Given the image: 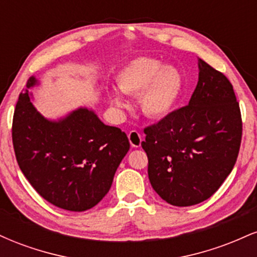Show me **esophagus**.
<instances>
[{"instance_id":"1","label":"esophagus","mask_w":257,"mask_h":257,"mask_svg":"<svg viewBox=\"0 0 257 257\" xmlns=\"http://www.w3.org/2000/svg\"><path fill=\"white\" fill-rule=\"evenodd\" d=\"M129 143L133 147H140L141 141H143V137L138 131H131L128 134Z\"/></svg>"}]
</instances>
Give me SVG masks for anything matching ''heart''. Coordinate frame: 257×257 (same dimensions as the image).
Returning <instances> with one entry per match:
<instances>
[{"label": "heart", "mask_w": 257, "mask_h": 257, "mask_svg": "<svg viewBox=\"0 0 257 257\" xmlns=\"http://www.w3.org/2000/svg\"><path fill=\"white\" fill-rule=\"evenodd\" d=\"M117 84L123 93L139 95L141 110L150 118H163L173 111L182 91V76L178 69L164 66L157 59L140 57L118 72ZM111 101L124 107L126 101L118 90L110 93Z\"/></svg>", "instance_id": "heart-1"}]
</instances>
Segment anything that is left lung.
Masks as SVG:
<instances>
[{
    "instance_id": "1",
    "label": "left lung",
    "mask_w": 257,
    "mask_h": 257,
    "mask_svg": "<svg viewBox=\"0 0 257 257\" xmlns=\"http://www.w3.org/2000/svg\"><path fill=\"white\" fill-rule=\"evenodd\" d=\"M199 77L188 105L144 129L153 190L169 204L190 206L210 198L239 153L241 114L233 85L198 59Z\"/></svg>"
}]
</instances>
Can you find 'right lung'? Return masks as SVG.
Here are the masks:
<instances>
[{"instance_id": "right-lung-1", "label": "right lung", "mask_w": 257, "mask_h": 257, "mask_svg": "<svg viewBox=\"0 0 257 257\" xmlns=\"http://www.w3.org/2000/svg\"><path fill=\"white\" fill-rule=\"evenodd\" d=\"M28 81V88L36 84ZM19 168L47 202L70 211L93 208L105 197L131 144L125 133L78 108L52 122L38 113L28 89L20 93L12 124Z\"/></svg>"}]
</instances>
